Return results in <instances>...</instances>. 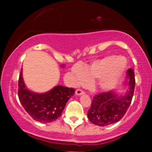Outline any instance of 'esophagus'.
Here are the masks:
<instances>
[{
    "label": "esophagus",
    "instance_id": "esophagus-1",
    "mask_svg": "<svg viewBox=\"0 0 152 152\" xmlns=\"http://www.w3.org/2000/svg\"><path fill=\"white\" fill-rule=\"evenodd\" d=\"M76 95H77V96H81V95H83L85 94V92L83 91V90H82L81 89H78V90H76Z\"/></svg>",
    "mask_w": 152,
    "mask_h": 152
}]
</instances>
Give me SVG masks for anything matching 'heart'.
<instances>
[{"instance_id":"b5f03b06","label":"heart","mask_w":152,"mask_h":152,"mask_svg":"<svg viewBox=\"0 0 152 152\" xmlns=\"http://www.w3.org/2000/svg\"><path fill=\"white\" fill-rule=\"evenodd\" d=\"M127 61L122 56H107L97 59L85 67L75 66L72 72L76 83L83 85L89 80H97L96 87L102 92H108L117 87L123 77Z\"/></svg>"}]
</instances>
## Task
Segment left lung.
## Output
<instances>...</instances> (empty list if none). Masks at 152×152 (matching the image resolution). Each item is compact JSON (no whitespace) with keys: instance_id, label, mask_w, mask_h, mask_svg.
<instances>
[{"instance_id":"left-lung-1","label":"left lung","mask_w":152,"mask_h":152,"mask_svg":"<svg viewBox=\"0 0 152 152\" xmlns=\"http://www.w3.org/2000/svg\"><path fill=\"white\" fill-rule=\"evenodd\" d=\"M126 79L124 86H127V89L124 93L118 94L109 91L93 97L87 113V117L92 123L106 126L116 123L124 117L131 104L135 86L134 73L132 68L127 70Z\"/></svg>"}]
</instances>
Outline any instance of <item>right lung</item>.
Here are the masks:
<instances>
[{"label":"right lung","instance_id":"add662e5","mask_svg":"<svg viewBox=\"0 0 152 152\" xmlns=\"http://www.w3.org/2000/svg\"><path fill=\"white\" fill-rule=\"evenodd\" d=\"M63 67L65 65H61ZM73 88L57 85L46 93L29 90L24 83L21 70L18 81V97L26 111L38 122L50 123L59 118L67 101L74 95Z\"/></svg>","mask_w":152,"mask_h":152}]
</instances>
